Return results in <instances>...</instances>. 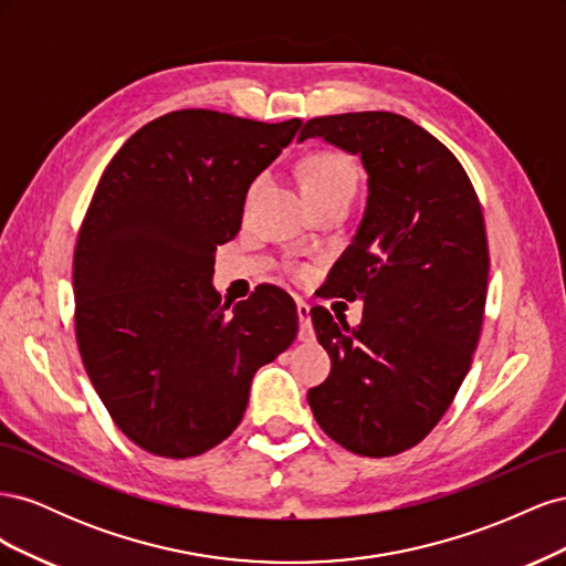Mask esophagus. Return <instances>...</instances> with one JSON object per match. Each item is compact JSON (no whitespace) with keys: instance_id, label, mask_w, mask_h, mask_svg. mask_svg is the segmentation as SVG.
I'll use <instances>...</instances> for the list:
<instances>
[{"instance_id":"1","label":"esophagus","mask_w":566,"mask_h":566,"mask_svg":"<svg viewBox=\"0 0 566 566\" xmlns=\"http://www.w3.org/2000/svg\"><path fill=\"white\" fill-rule=\"evenodd\" d=\"M310 304L304 300H297V316H300V337L302 339H310L312 337V314H310Z\"/></svg>"}]
</instances>
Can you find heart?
Segmentation results:
<instances>
[{
	"instance_id": "obj_1",
	"label": "heart",
	"mask_w": 566,
	"mask_h": 566,
	"mask_svg": "<svg viewBox=\"0 0 566 566\" xmlns=\"http://www.w3.org/2000/svg\"><path fill=\"white\" fill-rule=\"evenodd\" d=\"M356 165L349 156L339 150H314L304 158L300 167V184L306 198L328 196L335 191H345V188H356ZM297 279L306 276L304 266H290Z\"/></svg>"
}]
</instances>
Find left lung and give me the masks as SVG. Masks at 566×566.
<instances>
[{"label":"left lung","instance_id":"8db88e82","mask_svg":"<svg viewBox=\"0 0 566 566\" xmlns=\"http://www.w3.org/2000/svg\"><path fill=\"white\" fill-rule=\"evenodd\" d=\"M323 136L361 156L368 202L333 266L331 295L364 300L349 328L312 310L331 375L310 389L321 430L368 458L413 449L447 413L482 335L489 243L482 205L453 153L413 119L387 111L314 117Z\"/></svg>","mask_w":566,"mask_h":566}]
</instances>
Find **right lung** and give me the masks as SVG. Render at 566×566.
Segmentation results:
<instances>
[{"label":"right lung","mask_w":566,"mask_h":566,"mask_svg":"<svg viewBox=\"0 0 566 566\" xmlns=\"http://www.w3.org/2000/svg\"><path fill=\"white\" fill-rule=\"evenodd\" d=\"M300 127L175 111L132 134L98 179L73 256L75 337L111 418L153 455L224 441L254 373L297 337L281 287L260 285L229 314L210 281L250 184Z\"/></svg>","instance_id":"add662e5"}]
</instances>
